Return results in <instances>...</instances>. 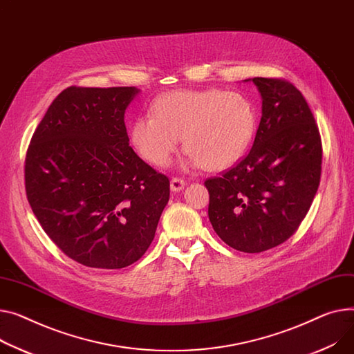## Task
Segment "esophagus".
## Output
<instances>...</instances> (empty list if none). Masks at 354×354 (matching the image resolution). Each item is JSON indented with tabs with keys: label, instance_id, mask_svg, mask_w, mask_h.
<instances>
[{
	"label": "esophagus",
	"instance_id": "obj_1",
	"mask_svg": "<svg viewBox=\"0 0 354 354\" xmlns=\"http://www.w3.org/2000/svg\"><path fill=\"white\" fill-rule=\"evenodd\" d=\"M185 185H186V182H185L182 178H172V179H171V189H172L174 192L182 191L183 187H185Z\"/></svg>",
	"mask_w": 354,
	"mask_h": 354
}]
</instances>
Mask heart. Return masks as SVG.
Segmentation results:
<instances>
[{
    "instance_id": "heart-1",
    "label": "heart",
    "mask_w": 354,
    "mask_h": 354,
    "mask_svg": "<svg viewBox=\"0 0 354 354\" xmlns=\"http://www.w3.org/2000/svg\"><path fill=\"white\" fill-rule=\"evenodd\" d=\"M256 128L252 102L239 92L221 89L172 91L153 105V113L135 120L132 144L145 160L167 165L183 138L195 167H230L248 148Z\"/></svg>"
}]
</instances>
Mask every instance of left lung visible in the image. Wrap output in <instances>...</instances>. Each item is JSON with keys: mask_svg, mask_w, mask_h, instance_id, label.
<instances>
[{"mask_svg": "<svg viewBox=\"0 0 354 354\" xmlns=\"http://www.w3.org/2000/svg\"><path fill=\"white\" fill-rule=\"evenodd\" d=\"M262 118L249 153L209 178V221L230 248L259 253L286 242L308 214L322 175V138L301 92L283 78H253Z\"/></svg>", "mask_w": 354, "mask_h": 354, "instance_id": "left-lung-1", "label": "left lung"}]
</instances>
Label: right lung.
<instances>
[{
    "mask_svg": "<svg viewBox=\"0 0 354 354\" xmlns=\"http://www.w3.org/2000/svg\"><path fill=\"white\" fill-rule=\"evenodd\" d=\"M135 86H69L38 124L24 165L30 206L73 261L122 269L155 238L169 179L129 147L125 109Z\"/></svg>",
    "mask_w": 354,
    "mask_h": 354,
    "instance_id": "obj_1",
    "label": "right lung"
}]
</instances>
